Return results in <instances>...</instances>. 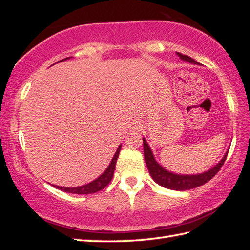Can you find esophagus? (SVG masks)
<instances>
[{"label": "esophagus", "mask_w": 250, "mask_h": 250, "mask_svg": "<svg viewBox=\"0 0 250 250\" xmlns=\"http://www.w3.org/2000/svg\"><path fill=\"white\" fill-rule=\"evenodd\" d=\"M141 126H140V124L139 122H135V124H133V129H140Z\"/></svg>", "instance_id": "obj_1"}]
</instances>
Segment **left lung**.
<instances>
[{
  "label": "left lung",
  "mask_w": 250,
  "mask_h": 250,
  "mask_svg": "<svg viewBox=\"0 0 250 250\" xmlns=\"http://www.w3.org/2000/svg\"><path fill=\"white\" fill-rule=\"evenodd\" d=\"M176 55L180 58V60L192 63V64H195V65H201L199 62H196L195 60L192 59V58H190L188 56L182 55L180 52H176ZM143 145H144L145 162L152 179L155 180L158 185L162 186L164 188L177 190V191L190 190L196 187H200V186L204 185L205 183L208 182V180H210L221 168L222 164H224V162L226 161L228 151H229V149H228L221 160L217 163L215 167L209 168L208 171L200 173V174L182 175V174L169 172L167 169L164 168L162 166H160L155 159V156H153V153L151 151V148L149 145H148V143L146 142L144 137H143Z\"/></svg>",
  "instance_id": "obj_1"
}]
</instances>
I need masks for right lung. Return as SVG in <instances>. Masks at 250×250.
<instances>
[{
    "label": "right lung",
    "instance_id": "1",
    "mask_svg": "<svg viewBox=\"0 0 250 250\" xmlns=\"http://www.w3.org/2000/svg\"><path fill=\"white\" fill-rule=\"evenodd\" d=\"M71 57L65 58V59L60 60L58 62L68 60ZM120 149H121V144L118 146V148H117L115 155H114L113 159H111V161L109 163V166L107 167V168H106L105 171L102 174H101L97 179L92 180L91 183H88L86 185L78 186V187H73V188L72 187H60V186H55V187L57 189L61 190V191H64V192L73 193V194H90V193H95V192H98V191L104 189L106 186L109 184L111 178H113V176H114L116 162H117V159H118ZM52 186H54V185H52Z\"/></svg>",
    "mask_w": 250,
    "mask_h": 250
}]
</instances>
